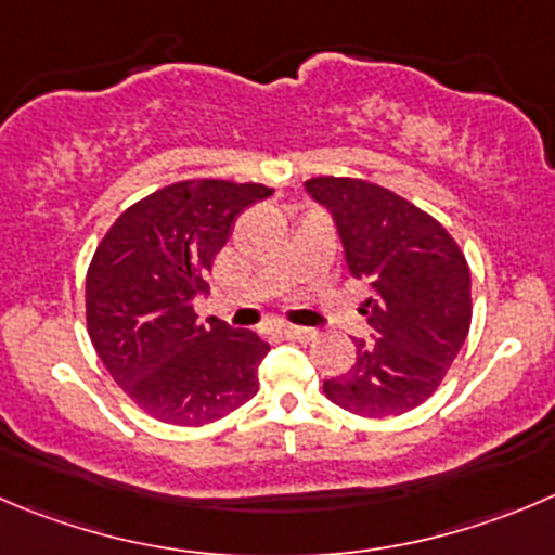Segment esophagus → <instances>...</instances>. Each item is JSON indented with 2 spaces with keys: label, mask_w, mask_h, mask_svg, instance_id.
<instances>
[{
  "label": "esophagus",
  "mask_w": 555,
  "mask_h": 555,
  "mask_svg": "<svg viewBox=\"0 0 555 555\" xmlns=\"http://www.w3.org/2000/svg\"><path fill=\"white\" fill-rule=\"evenodd\" d=\"M281 335L286 337V340H299V343H310L315 337V330H308V326H294V324H286L281 326Z\"/></svg>",
  "instance_id": "1"
}]
</instances>
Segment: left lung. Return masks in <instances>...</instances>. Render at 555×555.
Instances as JSON below:
<instances>
[{
    "instance_id": "obj_1",
    "label": "left lung",
    "mask_w": 555,
    "mask_h": 555,
    "mask_svg": "<svg viewBox=\"0 0 555 555\" xmlns=\"http://www.w3.org/2000/svg\"><path fill=\"white\" fill-rule=\"evenodd\" d=\"M308 190L337 220L353 278L371 286L360 308L371 340L324 395L357 416H400L425 403L472 326V272L450 231L367 179L313 177Z\"/></svg>"
}]
</instances>
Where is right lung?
<instances>
[{"label":"right lung","mask_w":555,"mask_h":555,"mask_svg":"<svg viewBox=\"0 0 555 555\" xmlns=\"http://www.w3.org/2000/svg\"><path fill=\"white\" fill-rule=\"evenodd\" d=\"M274 190L184 179L114 220L87 269V330L100 362L155 420L202 427L258 392L269 343L223 321L198 324L193 297L242 209Z\"/></svg>","instance_id":"add662e5"}]
</instances>
